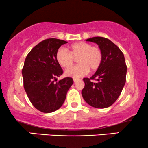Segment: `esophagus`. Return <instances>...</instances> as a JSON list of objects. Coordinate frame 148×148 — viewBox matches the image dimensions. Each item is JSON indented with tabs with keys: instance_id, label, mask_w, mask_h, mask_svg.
<instances>
[{
	"instance_id": "34e87169",
	"label": "esophagus",
	"mask_w": 148,
	"mask_h": 148,
	"mask_svg": "<svg viewBox=\"0 0 148 148\" xmlns=\"http://www.w3.org/2000/svg\"><path fill=\"white\" fill-rule=\"evenodd\" d=\"M79 79H78V78H74V82H77V81H79Z\"/></svg>"
}]
</instances>
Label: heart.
I'll return each instance as SVG.
<instances>
[{
    "label": "heart",
    "mask_w": 148,
    "mask_h": 148,
    "mask_svg": "<svg viewBox=\"0 0 148 148\" xmlns=\"http://www.w3.org/2000/svg\"><path fill=\"white\" fill-rule=\"evenodd\" d=\"M78 58L79 64L69 68L65 71L66 76L80 77L86 74L89 69L95 71L103 62V51L98 46H92L86 42H78L70 46L69 52L64 48H60L57 51L56 59L64 68L72 65L74 58Z\"/></svg>",
    "instance_id": "obj_1"
}]
</instances>
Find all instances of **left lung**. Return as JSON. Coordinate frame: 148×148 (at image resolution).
<instances>
[{"label": "left lung", "instance_id": "left-lung-1", "mask_svg": "<svg viewBox=\"0 0 148 148\" xmlns=\"http://www.w3.org/2000/svg\"><path fill=\"white\" fill-rule=\"evenodd\" d=\"M87 41L97 43L103 51L101 65L90 78H84L82 94L85 101L96 108H106L117 100L126 83L127 66L123 53L108 38L93 37Z\"/></svg>", "mask_w": 148, "mask_h": 148}]
</instances>
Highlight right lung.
Here are the masks:
<instances>
[{"instance_id": "add662e5", "label": "right lung", "mask_w": 148, "mask_h": 148, "mask_svg": "<svg viewBox=\"0 0 148 148\" xmlns=\"http://www.w3.org/2000/svg\"><path fill=\"white\" fill-rule=\"evenodd\" d=\"M66 43L53 38L43 40L32 48L24 61V90L32 105L42 112H53L60 108L74 83L71 77L55 82L63 74L56 59L57 51Z\"/></svg>"}]
</instances>
